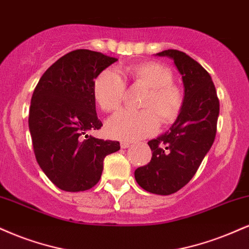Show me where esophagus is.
I'll return each instance as SVG.
<instances>
[{"mask_svg": "<svg viewBox=\"0 0 249 249\" xmlns=\"http://www.w3.org/2000/svg\"><path fill=\"white\" fill-rule=\"evenodd\" d=\"M130 145H131V142H121V147H122V148H127V147H130Z\"/></svg>", "mask_w": 249, "mask_h": 249, "instance_id": "esophagus-1", "label": "esophagus"}]
</instances>
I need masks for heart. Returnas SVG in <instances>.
Instances as JSON below:
<instances>
[{
	"instance_id": "1",
	"label": "heart",
	"mask_w": 249,
	"mask_h": 249,
	"mask_svg": "<svg viewBox=\"0 0 249 249\" xmlns=\"http://www.w3.org/2000/svg\"><path fill=\"white\" fill-rule=\"evenodd\" d=\"M119 71L133 82L148 87V91L140 104L145 110H123L107 122L110 136L122 140L142 139L157 132L160 121L162 124L175 121L183 98L179 89L173 85L174 76L169 68L155 61H143L121 67ZM120 73L115 68H107L95 80V100L107 112L117 111L124 100L126 82Z\"/></svg>"
}]
</instances>
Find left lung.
<instances>
[{
  "instance_id": "left-lung-1",
  "label": "left lung",
  "mask_w": 249,
  "mask_h": 249,
  "mask_svg": "<svg viewBox=\"0 0 249 249\" xmlns=\"http://www.w3.org/2000/svg\"><path fill=\"white\" fill-rule=\"evenodd\" d=\"M159 56L174 60L182 75L184 100L175 123L162 136L148 142L151 162L134 172L138 184L157 195H172L184 187L210 151L217 132L219 100L210 74L196 60L178 50Z\"/></svg>"
}]
</instances>
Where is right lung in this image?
I'll return each instance as SVG.
<instances>
[{"label":"right lung","mask_w":249,"mask_h":249,"mask_svg":"<svg viewBox=\"0 0 249 249\" xmlns=\"http://www.w3.org/2000/svg\"><path fill=\"white\" fill-rule=\"evenodd\" d=\"M117 59L90 50L61 56L36 86L29 128L37 162L59 189H90L100 181L103 160L119 151V142L88 136L103 126L95 107L94 83Z\"/></svg>","instance_id":"right-lung-1"}]
</instances>
